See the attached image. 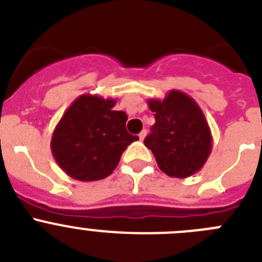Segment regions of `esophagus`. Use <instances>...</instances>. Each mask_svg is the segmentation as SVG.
I'll return each instance as SVG.
<instances>
[{
    "label": "esophagus",
    "mask_w": 262,
    "mask_h": 262,
    "mask_svg": "<svg viewBox=\"0 0 262 262\" xmlns=\"http://www.w3.org/2000/svg\"><path fill=\"white\" fill-rule=\"evenodd\" d=\"M138 137H140V140H141V141L145 140V137H146V130H145V129H143V130L141 132L140 134H138Z\"/></svg>",
    "instance_id": "esophagus-1"
}]
</instances>
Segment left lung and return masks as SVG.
Masks as SVG:
<instances>
[{
    "label": "left lung",
    "instance_id": "1",
    "mask_svg": "<svg viewBox=\"0 0 262 262\" xmlns=\"http://www.w3.org/2000/svg\"><path fill=\"white\" fill-rule=\"evenodd\" d=\"M155 124L145 138L158 167L171 178L184 179L199 172L213 147L210 128L194 99L171 90L163 100L150 99Z\"/></svg>",
    "mask_w": 262,
    "mask_h": 262
}]
</instances>
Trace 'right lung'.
<instances>
[{"label": "right lung", "instance_id": "add662e5", "mask_svg": "<svg viewBox=\"0 0 262 262\" xmlns=\"http://www.w3.org/2000/svg\"><path fill=\"white\" fill-rule=\"evenodd\" d=\"M116 100L83 94L72 103L52 134L51 150L60 168L79 181L110 176L121 154L138 140L126 132L125 112Z\"/></svg>", "mask_w": 262, "mask_h": 262}]
</instances>
